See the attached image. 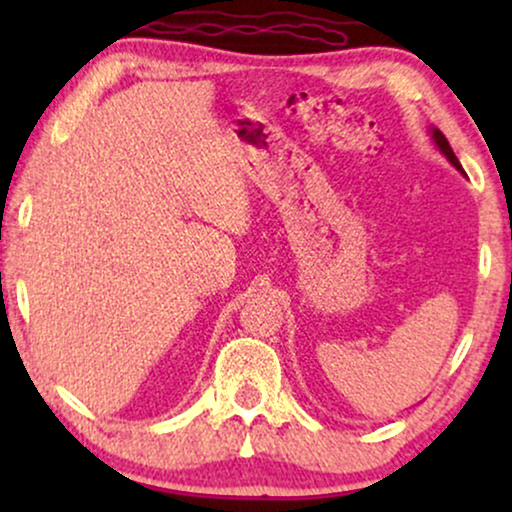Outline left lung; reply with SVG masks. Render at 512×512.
<instances>
[{
	"instance_id": "8db88e82",
	"label": "left lung",
	"mask_w": 512,
	"mask_h": 512,
	"mask_svg": "<svg viewBox=\"0 0 512 512\" xmlns=\"http://www.w3.org/2000/svg\"><path fill=\"white\" fill-rule=\"evenodd\" d=\"M433 139H436V144H438V149L440 151H443L445 153V156L447 158H450V163L454 165V167H457V170H461V165H459V160H457V156H454V151H452V146H450V142H447V139H445V135H443V132H440L438 128L436 130H433Z\"/></svg>"
}]
</instances>
